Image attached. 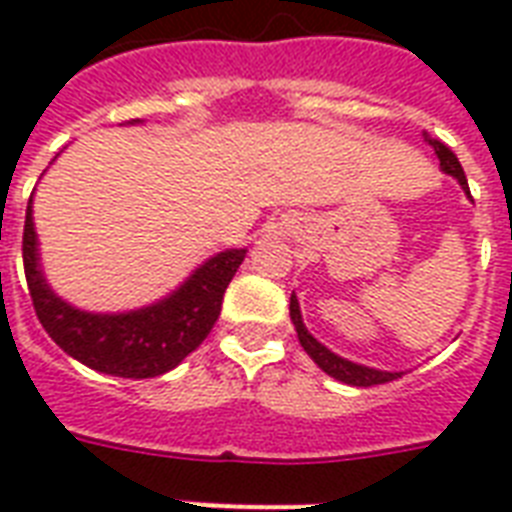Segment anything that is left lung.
<instances>
[{
  "mask_svg": "<svg viewBox=\"0 0 512 512\" xmlns=\"http://www.w3.org/2000/svg\"><path fill=\"white\" fill-rule=\"evenodd\" d=\"M428 143L436 148V154L438 159H441L444 172L457 177L462 188L470 193L468 177H465V172H462L460 159L454 156L452 148L446 146V143H441V140H433V138H428ZM289 316H292V324H295L297 337H300V345L305 348V353H308V356H311L313 361H316V364L329 374V377H335V380L340 382H348V385H356V388H372V385H382V382H390V380H396V377H401L398 372H377V369H369V366H358L353 364V361H345V358L335 356L332 350L324 348L319 340H313V337L308 335V329H305L303 316H300V305H297L295 295H292V300H289Z\"/></svg>",
  "mask_w": 512,
  "mask_h": 512,
  "instance_id": "left-lung-1",
  "label": "left lung"
}]
</instances>
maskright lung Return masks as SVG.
I'll use <instances>...</instances> for the list:
<instances>
[{"label": "right lung", "instance_id": "1", "mask_svg": "<svg viewBox=\"0 0 512 512\" xmlns=\"http://www.w3.org/2000/svg\"><path fill=\"white\" fill-rule=\"evenodd\" d=\"M247 249H228L204 263L175 295L159 305L119 316L76 311L52 295L36 265L31 201L23 225V271L36 319L55 345L90 369L146 380L175 369L212 332L223 295Z\"/></svg>", "mask_w": 512, "mask_h": 512}]
</instances>
